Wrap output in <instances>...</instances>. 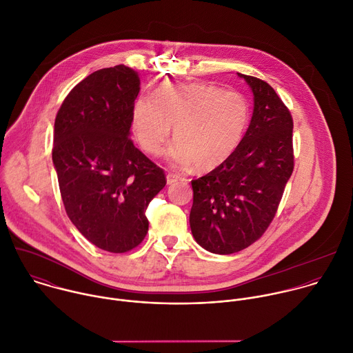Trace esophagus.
Instances as JSON below:
<instances>
[{
    "label": "esophagus",
    "instance_id": "obj_1",
    "mask_svg": "<svg viewBox=\"0 0 353 353\" xmlns=\"http://www.w3.org/2000/svg\"><path fill=\"white\" fill-rule=\"evenodd\" d=\"M166 180H168V184H174L176 181L180 180V177L177 174H174V173H168L166 174Z\"/></svg>",
    "mask_w": 353,
    "mask_h": 353
}]
</instances>
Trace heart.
Segmentation results:
<instances>
[{"mask_svg":"<svg viewBox=\"0 0 353 353\" xmlns=\"http://www.w3.org/2000/svg\"><path fill=\"white\" fill-rule=\"evenodd\" d=\"M250 120L247 97L207 83H163L154 99H137L132 134L145 154L159 157L174 127L169 159L176 166L211 170L234 152Z\"/></svg>","mask_w":353,"mask_h":353,"instance_id":"heart-1","label":"heart"}]
</instances>
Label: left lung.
I'll list each match as a JSON object with an SVG mask.
<instances>
[{
    "label": "left lung",
    "instance_id": "obj_1",
    "mask_svg": "<svg viewBox=\"0 0 353 353\" xmlns=\"http://www.w3.org/2000/svg\"><path fill=\"white\" fill-rule=\"evenodd\" d=\"M239 77L254 94L250 125L229 159L191 181L190 228L215 254L237 253L265 233L294 166L289 109L265 81Z\"/></svg>",
    "mask_w": 353,
    "mask_h": 353
}]
</instances>
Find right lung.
Masks as SVG:
<instances>
[{"label": "right lung", "mask_w": 353, "mask_h": 353, "mask_svg": "<svg viewBox=\"0 0 353 353\" xmlns=\"http://www.w3.org/2000/svg\"><path fill=\"white\" fill-rule=\"evenodd\" d=\"M138 74L120 64L75 85L56 116L53 163L65 212L96 247L127 253L142 243L145 211L166 185L163 169L130 138Z\"/></svg>", "instance_id": "add662e5"}]
</instances>
